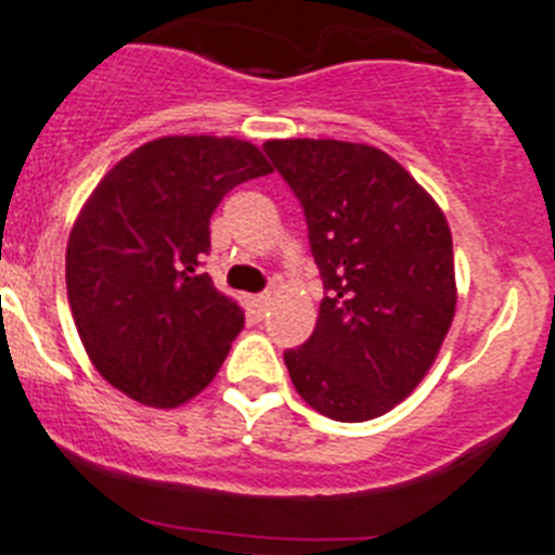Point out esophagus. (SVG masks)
<instances>
[{
	"mask_svg": "<svg viewBox=\"0 0 555 555\" xmlns=\"http://www.w3.org/2000/svg\"><path fill=\"white\" fill-rule=\"evenodd\" d=\"M250 307L257 312H264L271 307V293H259V296H250Z\"/></svg>",
	"mask_w": 555,
	"mask_h": 555,
	"instance_id": "34e87169",
	"label": "esophagus"
}]
</instances>
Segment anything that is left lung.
Returning <instances> with one entry per match:
<instances>
[{
  "instance_id": "left-lung-1",
  "label": "left lung",
  "mask_w": 555,
  "mask_h": 555,
  "mask_svg": "<svg viewBox=\"0 0 555 555\" xmlns=\"http://www.w3.org/2000/svg\"><path fill=\"white\" fill-rule=\"evenodd\" d=\"M305 206L324 279L315 332L284 351L298 397L335 422H369L413 393L457 305L452 234L430 192L379 147L271 139Z\"/></svg>"
}]
</instances>
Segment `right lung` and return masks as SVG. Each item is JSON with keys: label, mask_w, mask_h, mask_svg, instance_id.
Listing matches in <instances>:
<instances>
[{"label": "right lung", "mask_w": 555, "mask_h": 555, "mask_svg": "<svg viewBox=\"0 0 555 555\" xmlns=\"http://www.w3.org/2000/svg\"><path fill=\"white\" fill-rule=\"evenodd\" d=\"M268 172L243 139L162 137L94 186L66 243V293L86 354L125 397L170 411L215 379L245 312L201 273L209 218Z\"/></svg>", "instance_id": "1"}]
</instances>
